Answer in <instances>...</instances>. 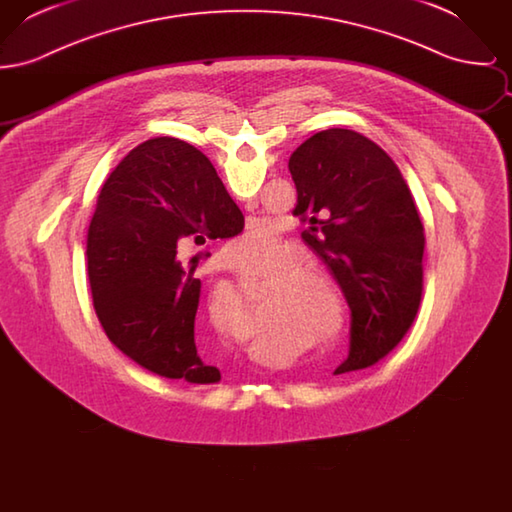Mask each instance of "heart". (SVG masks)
Masks as SVG:
<instances>
[{"mask_svg":"<svg viewBox=\"0 0 512 512\" xmlns=\"http://www.w3.org/2000/svg\"><path fill=\"white\" fill-rule=\"evenodd\" d=\"M278 244L280 240L268 224L255 222L232 247L230 261L238 265L259 261ZM292 267H297L295 257L280 259L268 268L263 282L276 284L282 280L278 292L280 311L303 313V320L313 326L315 340L322 347L336 345L343 328V299L338 284L320 268H294L292 271ZM230 305L240 317H247V305L242 295L230 293Z\"/></svg>","mask_w":512,"mask_h":512,"instance_id":"b5f03b06","label":"heart"}]
</instances>
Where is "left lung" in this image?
Here are the masks:
<instances>
[{"mask_svg": "<svg viewBox=\"0 0 512 512\" xmlns=\"http://www.w3.org/2000/svg\"><path fill=\"white\" fill-rule=\"evenodd\" d=\"M288 169L297 188L293 215L324 217L301 238L351 311L349 353L334 374L374 365L407 334L420 305L424 232L411 192L382 147L345 128L305 140Z\"/></svg>", "mask_w": 512, "mask_h": 512, "instance_id": "obj_1", "label": "left lung"}]
</instances>
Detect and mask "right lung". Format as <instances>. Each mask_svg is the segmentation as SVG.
I'll use <instances>...</instances> for the list:
<instances>
[{"label":"right lung","mask_w":512,"mask_h":512,"mask_svg":"<svg viewBox=\"0 0 512 512\" xmlns=\"http://www.w3.org/2000/svg\"><path fill=\"white\" fill-rule=\"evenodd\" d=\"M242 228V211L199 149L169 136L134 147L103 184L86 242L107 338L159 376L219 382L195 347L199 259L184 265L176 253L186 240L203 245Z\"/></svg>","instance_id":"obj_1"}]
</instances>
